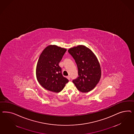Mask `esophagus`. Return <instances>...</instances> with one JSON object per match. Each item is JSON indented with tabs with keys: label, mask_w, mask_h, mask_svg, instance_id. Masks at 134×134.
Returning a JSON list of instances; mask_svg holds the SVG:
<instances>
[{
	"label": "esophagus",
	"mask_w": 134,
	"mask_h": 134,
	"mask_svg": "<svg viewBox=\"0 0 134 134\" xmlns=\"http://www.w3.org/2000/svg\"><path fill=\"white\" fill-rule=\"evenodd\" d=\"M67 78L69 80H71V77H70V76H68V77H67Z\"/></svg>",
	"instance_id": "obj_1"
}]
</instances>
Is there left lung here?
Returning a JSON list of instances; mask_svg holds the SVG:
<instances>
[{
    "label": "left lung",
    "instance_id": "left-lung-1",
    "mask_svg": "<svg viewBox=\"0 0 134 134\" xmlns=\"http://www.w3.org/2000/svg\"><path fill=\"white\" fill-rule=\"evenodd\" d=\"M68 53L77 65L78 77L73 80L79 91L88 92L97 85L101 76L99 62L94 53L88 48L79 45L70 48Z\"/></svg>",
    "mask_w": 134,
    "mask_h": 134
}]
</instances>
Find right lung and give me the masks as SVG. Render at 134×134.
Segmentation results:
<instances>
[{"label": "right lung", "instance_id": "right-lung-1", "mask_svg": "<svg viewBox=\"0 0 134 134\" xmlns=\"http://www.w3.org/2000/svg\"><path fill=\"white\" fill-rule=\"evenodd\" d=\"M67 49L55 45L46 48L41 54L36 67L37 79L44 88L59 92L69 80L62 74L59 63Z\"/></svg>", "mask_w": 134, "mask_h": 134}]
</instances>
